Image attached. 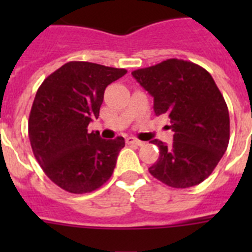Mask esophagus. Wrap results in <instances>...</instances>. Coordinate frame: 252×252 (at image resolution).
Masks as SVG:
<instances>
[{
	"mask_svg": "<svg viewBox=\"0 0 252 252\" xmlns=\"http://www.w3.org/2000/svg\"><path fill=\"white\" fill-rule=\"evenodd\" d=\"M126 141L128 145H137V146L144 145V142L140 141V140H137V138H134V137H126Z\"/></svg>",
	"mask_w": 252,
	"mask_h": 252,
	"instance_id": "34e87169",
	"label": "esophagus"
}]
</instances>
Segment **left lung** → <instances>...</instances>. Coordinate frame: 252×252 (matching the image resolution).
Returning <instances> with one entry per match:
<instances>
[{
  "label": "left lung",
  "instance_id": "8db88e82",
  "mask_svg": "<svg viewBox=\"0 0 252 252\" xmlns=\"http://www.w3.org/2000/svg\"><path fill=\"white\" fill-rule=\"evenodd\" d=\"M154 98V114L166 115L174 141L159 140V158L149 172L172 188H188L207 179L226 152L230 119L226 102L212 76L191 61L168 59L133 70Z\"/></svg>",
  "mask_w": 252,
  "mask_h": 252
}]
</instances>
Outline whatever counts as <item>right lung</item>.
Returning <instances> with one entry per match:
<instances>
[{
  "label": "right lung",
  "instance_id": "obj_1",
  "mask_svg": "<svg viewBox=\"0 0 252 252\" xmlns=\"http://www.w3.org/2000/svg\"><path fill=\"white\" fill-rule=\"evenodd\" d=\"M126 69L70 61L49 74L33 99L29 138L45 175L70 193H87L102 187L116 166L123 137L103 140L87 132L98 119L104 90Z\"/></svg>",
  "mask_w": 252,
  "mask_h": 252
}]
</instances>
